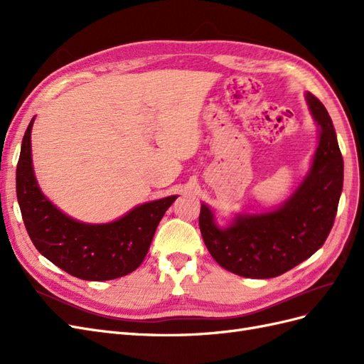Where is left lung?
Returning a JSON list of instances; mask_svg holds the SVG:
<instances>
[{
	"label": "left lung",
	"mask_w": 364,
	"mask_h": 364,
	"mask_svg": "<svg viewBox=\"0 0 364 364\" xmlns=\"http://www.w3.org/2000/svg\"><path fill=\"white\" fill-rule=\"evenodd\" d=\"M306 102L321 126L311 168L278 209L266 214L237 215L220 229L206 205L199 226L205 245L223 269L245 278L267 279L296 267L321 249L334 225L343 188V158L331 117L313 94Z\"/></svg>",
	"instance_id": "left-lung-1"
}]
</instances>
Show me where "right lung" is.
Wrapping results in <instances>:
<instances>
[{
  "instance_id": "add662e5",
  "label": "right lung",
  "mask_w": 364,
  "mask_h": 364,
  "mask_svg": "<svg viewBox=\"0 0 364 364\" xmlns=\"http://www.w3.org/2000/svg\"><path fill=\"white\" fill-rule=\"evenodd\" d=\"M33 121L23 138L16 168L18 203L33 245L58 267L85 281H109L136 270L161 218L178 196L139 205L112 223L73 220L39 190L31 164Z\"/></svg>"
}]
</instances>
